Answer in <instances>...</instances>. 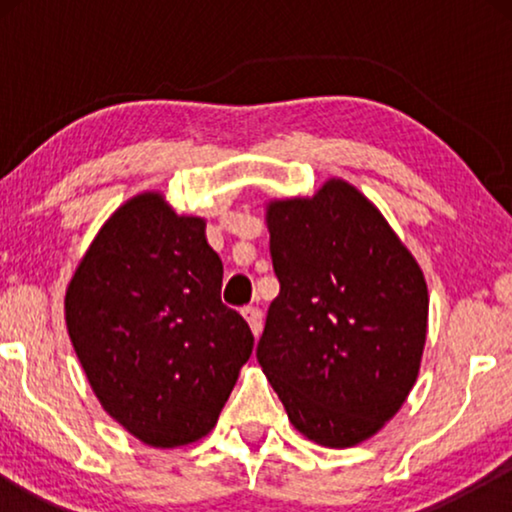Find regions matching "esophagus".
I'll use <instances>...</instances> for the list:
<instances>
[{
  "instance_id": "obj_1",
  "label": "esophagus",
  "mask_w": 512,
  "mask_h": 512,
  "mask_svg": "<svg viewBox=\"0 0 512 512\" xmlns=\"http://www.w3.org/2000/svg\"><path fill=\"white\" fill-rule=\"evenodd\" d=\"M242 314H244V319H247L251 333H254L258 338V335H261V331H263V312L258 310V307H244Z\"/></svg>"
}]
</instances>
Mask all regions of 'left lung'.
I'll use <instances>...</instances> for the list:
<instances>
[{
	"instance_id": "1",
	"label": "left lung",
	"mask_w": 512,
	"mask_h": 512,
	"mask_svg": "<svg viewBox=\"0 0 512 512\" xmlns=\"http://www.w3.org/2000/svg\"><path fill=\"white\" fill-rule=\"evenodd\" d=\"M279 296L256 359L291 424L314 443L375 436L415 387L429 291L415 256L342 179L265 214Z\"/></svg>"
}]
</instances>
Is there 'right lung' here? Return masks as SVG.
Returning a JSON list of instances; mask_svg holds the SVG:
<instances>
[{
	"label": "right lung",
	"mask_w": 512,
	"mask_h": 512,
	"mask_svg": "<svg viewBox=\"0 0 512 512\" xmlns=\"http://www.w3.org/2000/svg\"><path fill=\"white\" fill-rule=\"evenodd\" d=\"M200 216L142 193L109 216L65 296L67 331L102 408L151 447L214 429L254 335L221 303Z\"/></svg>",
	"instance_id": "add662e5"
}]
</instances>
